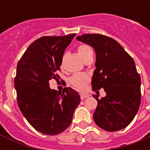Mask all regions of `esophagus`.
<instances>
[{"label":"esophagus","instance_id":"34e87169","mask_svg":"<svg viewBox=\"0 0 150 150\" xmlns=\"http://www.w3.org/2000/svg\"><path fill=\"white\" fill-rule=\"evenodd\" d=\"M87 97H89V95H88V94H81V95H80V98H81V100H85V99L87 98Z\"/></svg>","mask_w":150,"mask_h":150}]
</instances>
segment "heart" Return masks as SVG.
<instances>
[{
  "label": "heart",
  "mask_w": 150,
  "mask_h": 150,
  "mask_svg": "<svg viewBox=\"0 0 150 150\" xmlns=\"http://www.w3.org/2000/svg\"><path fill=\"white\" fill-rule=\"evenodd\" d=\"M77 52L80 57L82 59V61H86L87 60L92 58L93 57V52L92 48L87 44H81L77 47ZM66 54H64L62 57L61 60V67H63L64 61L65 58ZM89 81V77L86 74L84 73H80V74H76L73 75L71 79V83L75 89L79 90V91H84L88 82Z\"/></svg>",
  "instance_id": "obj_1"
}]
</instances>
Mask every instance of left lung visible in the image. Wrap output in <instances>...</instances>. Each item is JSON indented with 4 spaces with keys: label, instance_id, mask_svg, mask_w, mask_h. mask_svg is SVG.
I'll use <instances>...</instances> for the list:
<instances>
[{
    "label": "left lung",
    "instance_id": "1",
    "mask_svg": "<svg viewBox=\"0 0 150 150\" xmlns=\"http://www.w3.org/2000/svg\"><path fill=\"white\" fill-rule=\"evenodd\" d=\"M93 47L96 69L92 78L93 90L104 89L106 96L97 100L95 123L102 129L115 132L126 128L137 114L141 102V78L132 57L115 40L101 34L76 37Z\"/></svg>",
    "mask_w": 150,
    "mask_h": 150
}]
</instances>
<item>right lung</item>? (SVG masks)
Returning <instances> with one entry per match:
<instances>
[{"label":"right lung","mask_w":150,"mask_h":150,"mask_svg":"<svg viewBox=\"0 0 150 150\" xmlns=\"http://www.w3.org/2000/svg\"><path fill=\"white\" fill-rule=\"evenodd\" d=\"M75 33L43 36L31 43L17 64L15 88L18 105L28 122L44 135L60 134L70 126L80 103L78 92L65 87L51 89L49 81L58 80L61 60Z\"/></svg>","instance_id":"add662e5"}]
</instances>
